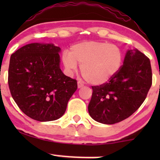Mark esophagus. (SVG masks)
Listing matches in <instances>:
<instances>
[{
	"instance_id": "esophagus-1",
	"label": "esophagus",
	"mask_w": 160,
	"mask_h": 160,
	"mask_svg": "<svg viewBox=\"0 0 160 160\" xmlns=\"http://www.w3.org/2000/svg\"><path fill=\"white\" fill-rule=\"evenodd\" d=\"M77 87H78V88H81L83 87V83H81L80 81H78L77 82Z\"/></svg>"
}]
</instances>
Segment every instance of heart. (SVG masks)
<instances>
[{
	"label": "heart",
	"instance_id": "1",
	"mask_svg": "<svg viewBox=\"0 0 160 160\" xmlns=\"http://www.w3.org/2000/svg\"><path fill=\"white\" fill-rule=\"evenodd\" d=\"M123 55L120 48L103 42H85L74 45L70 53L64 52L62 62L66 69L74 72L77 64L83 78L91 84H103L120 70Z\"/></svg>",
	"mask_w": 160,
	"mask_h": 160
}]
</instances>
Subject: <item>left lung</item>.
Here are the masks:
<instances>
[{"label":"left lung","instance_id":"1","mask_svg":"<svg viewBox=\"0 0 160 160\" xmlns=\"http://www.w3.org/2000/svg\"><path fill=\"white\" fill-rule=\"evenodd\" d=\"M152 82L149 58L138 49L128 50L123 65L111 80L100 86H92L90 115L107 125L128 118L144 102Z\"/></svg>","mask_w":160,"mask_h":160}]
</instances>
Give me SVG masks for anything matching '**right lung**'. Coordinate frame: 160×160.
I'll return each instance as SVG.
<instances>
[{
    "label": "right lung",
    "mask_w": 160,
    "mask_h": 160,
    "mask_svg": "<svg viewBox=\"0 0 160 160\" xmlns=\"http://www.w3.org/2000/svg\"><path fill=\"white\" fill-rule=\"evenodd\" d=\"M60 48L32 43L11 56L8 86L17 105L27 116L49 122L59 118L77 89L75 79L59 68Z\"/></svg>",
    "instance_id": "obj_1"
}]
</instances>
